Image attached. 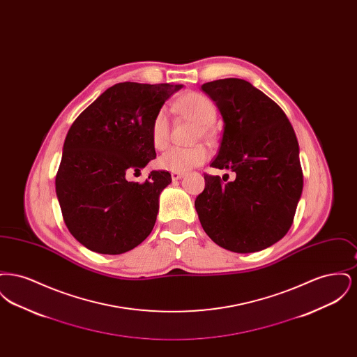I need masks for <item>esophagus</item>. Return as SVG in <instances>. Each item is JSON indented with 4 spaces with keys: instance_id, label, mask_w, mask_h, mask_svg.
<instances>
[{
    "instance_id": "obj_1",
    "label": "esophagus",
    "mask_w": 357,
    "mask_h": 357,
    "mask_svg": "<svg viewBox=\"0 0 357 357\" xmlns=\"http://www.w3.org/2000/svg\"><path fill=\"white\" fill-rule=\"evenodd\" d=\"M185 176V172H171V179L172 181H178L181 178Z\"/></svg>"
}]
</instances>
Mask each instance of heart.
<instances>
[{
	"instance_id": "heart-1",
	"label": "heart",
	"mask_w": 357,
	"mask_h": 357,
	"mask_svg": "<svg viewBox=\"0 0 357 357\" xmlns=\"http://www.w3.org/2000/svg\"><path fill=\"white\" fill-rule=\"evenodd\" d=\"M176 109L198 124V135H207L210 126L217 118L215 104L199 92H188L178 99ZM150 139L156 150L167 147L170 140V119L166 108H159L150 124ZM208 158V150L204 144L194 147H172L158 158L162 170L185 172L201 166Z\"/></svg>"
}]
</instances>
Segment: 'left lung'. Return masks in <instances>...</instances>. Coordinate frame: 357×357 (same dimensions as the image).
I'll return each mask as SVG.
<instances>
[{"mask_svg":"<svg viewBox=\"0 0 357 357\" xmlns=\"http://www.w3.org/2000/svg\"><path fill=\"white\" fill-rule=\"evenodd\" d=\"M223 118L221 147L211 167L236 179L204 174L195 208L206 234L236 253L264 250L288 233L303 192L298 142L285 112L242 79L202 85Z\"/></svg>","mask_w":357,"mask_h":357,"instance_id":"8db88e82","label":"left lung"}]
</instances>
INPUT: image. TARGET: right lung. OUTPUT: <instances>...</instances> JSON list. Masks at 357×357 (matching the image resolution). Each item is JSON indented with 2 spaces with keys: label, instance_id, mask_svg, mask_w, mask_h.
<instances>
[{
  "label": "right lung",
  "instance_id": "right-lung-1",
  "mask_svg": "<svg viewBox=\"0 0 357 357\" xmlns=\"http://www.w3.org/2000/svg\"><path fill=\"white\" fill-rule=\"evenodd\" d=\"M183 85H112L73 121L56 174V194L70 234L100 255H121L153 231L169 171L130 182L156 158L153 115ZM134 174V175H135Z\"/></svg>",
  "mask_w": 357,
  "mask_h": 357
}]
</instances>
